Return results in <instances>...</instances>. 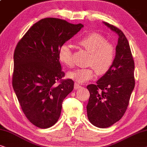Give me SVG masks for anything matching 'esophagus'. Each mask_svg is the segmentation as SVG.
Returning a JSON list of instances; mask_svg holds the SVG:
<instances>
[{"label": "esophagus", "mask_w": 147, "mask_h": 147, "mask_svg": "<svg viewBox=\"0 0 147 147\" xmlns=\"http://www.w3.org/2000/svg\"><path fill=\"white\" fill-rule=\"evenodd\" d=\"M74 89H78V88H79L80 86V84H78V83H76V82H75V83H74Z\"/></svg>", "instance_id": "1"}]
</instances>
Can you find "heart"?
<instances>
[{
  "mask_svg": "<svg viewBox=\"0 0 147 147\" xmlns=\"http://www.w3.org/2000/svg\"><path fill=\"white\" fill-rule=\"evenodd\" d=\"M78 45L89 53L87 68H81L67 73V77L79 83L92 79L95 75L107 73L112 67L115 59V49L113 45L98 33H90L78 40ZM59 61L67 67L73 65V52L67 43L62 45L59 51Z\"/></svg>",
  "mask_w": 147,
  "mask_h": 147,
  "instance_id": "1",
  "label": "heart"
}]
</instances>
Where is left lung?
Wrapping results in <instances>:
<instances>
[{
	"mask_svg": "<svg viewBox=\"0 0 147 147\" xmlns=\"http://www.w3.org/2000/svg\"><path fill=\"white\" fill-rule=\"evenodd\" d=\"M119 36L112 67L95 84L87 86L90 92L87 117L94 126L107 128L123 117L135 88V63L129 41L119 28L103 22Z\"/></svg>",
	"mask_w": 147,
	"mask_h": 147,
	"instance_id": "1",
	"label": "left lung"
}]
</instances>
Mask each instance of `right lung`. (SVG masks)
I'll list each match as a JSON object with an SVG mask.
<instances>
[{"label": "right lung", "instance_id": "1", "mask_svg": "<svg viewBox=\"0 0 147 147\" xmlns=\"http://www.w3.org/2000/svg\"><path fill=\"white\" fill-rule=\"evenodd\" d=\"M83 26L59 18H43L16 45L12 86L24 115L37 127L47 129L57 123L63 100L73 90L71 79L57 83L65 76L59 51Z\"/></svg>", "mask_w": 147, "mask_h": 147}]
</instances>
